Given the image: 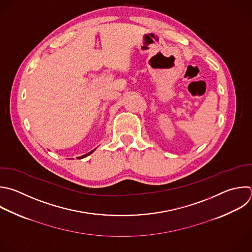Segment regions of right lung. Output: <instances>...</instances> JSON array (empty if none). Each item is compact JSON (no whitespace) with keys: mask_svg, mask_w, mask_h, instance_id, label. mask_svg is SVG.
I'll use <instances>...</instances> for the list:
<instances>
[{"mask_svg":"<svg viewBox=\"0 0 252 252\" xmlns=\"http://www.w3.org/2000/svg\"><path fill=\"white\" fill-rule=\"evenodd\" d=\"M94 150H95V149H94ZM94 150H92V151H90V152H88V153H86V154H85V155H82V156H81V157H78V158H79V159H81V158H84V157H86V156H88V155H90V154H91V153H93V152H94Z\"/></svg>","mask_w":252,"mask_h":252,"instance_id":"add662e5","label":"right lung"}]
</instances>
